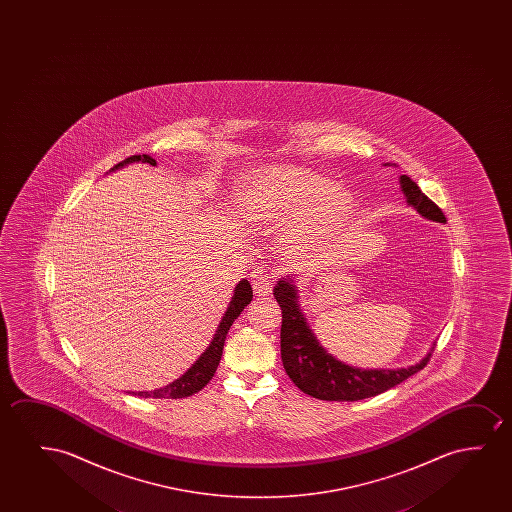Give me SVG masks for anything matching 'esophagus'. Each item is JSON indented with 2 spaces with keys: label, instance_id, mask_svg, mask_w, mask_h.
I'll return each mask as SVG.
<instances>
[{
  "label": "esophagus",
  "instance_id": "34e87169",
  "mask_svg": "<svg viewBox=\"0 0 512 512\" xmlns=\"http://www.w3.org/2000/svg\"><path fill=\"white\" fill-rule=\"evenodd\" d=\"M253 290H255V294L259 295L271 294V290H273L271 276L262 273L253 274Z\"/></svg>",
  "mask_w": 512,
  "mask_h": 512
}]
</instances>
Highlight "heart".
I'll return each instance as SVG.
<instances>
[{
    "mask_svg": "<svg viewBox=\"0 0 512 512\" xmlns=\"http://www.w3.org/2000/svg\"><path fill=\"white\" fill-rule=\"evenodd\" d=\"M353 194L334 180L299 168H269L246 189L243 208L253 222H295L290 243L309 245L336 232L350 218Z\"/></svg>",
    "mask_w": 512,
    "mask_h": 512,
    "instance_id": "obj_1",
    "label": "heart"
}]
</instances>
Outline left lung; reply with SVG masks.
Returning <instances> with one entry per match:
<instances>
[{
    "instance_id": "1",
    "label": "left lung",
    "mask_w": 512,
    "mask_h": 512,
    "mask_svg": "<svg viewBox=\"0 0 512 512\" xmlns=\"http://www.w3.org/2000/svg\"><path fill=\"white\" fill-rule=\"evenodd\" d=\"M400 189L409 206L421 217L446 224L441 208L430 201L420 187L407 175L400 176ZM274 297L281 308V360L288 378L301 392L320 400L369 399L400 385L409 376L421 371L432 357V350L421 358L420 364L406 369H358L344 364L318 343L313 330L299 308V295L292 278L276 283Z\"/></svg>"
}]
</instances>
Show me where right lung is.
Returning a JSON list of instances; mask_svg holds the SVG:
<instances>
[{"label": "right lung", "instance_id": "obj_1", "mask_svg": "<svg viewBox=\"0 0 512 512\" xmlns=\"http://www.w3.org/2000/svg\"><path fill=\"white\" fill-rule=\"evenodd\" d=\"M131 162H143V164H150V166L157 164L150 155H131V157H127L126 161L119 162L117 166H113L112 171L122 168L126 164H131ZM252 299V285L248 283V280L239 281L236 288H234V294H232L231 302L227 306V311L222 316V322L218 325L217 332H215V336L211 339L210 346L206 348L201 357L197 358L189 371L185 372L182 378L176 379V381L169 383L164 388H159V390H154V392H133V395L145 397V399H150V397L152 399H185V397H190V395H194L199 390H203L204 386L210 383V379L213 378V374H215L218 364H220L227 332L231 329L234 320L241 315V311L250 304Z\"/></svg>", "mask_w": 512, "mask_h": 512}]
</instances>
